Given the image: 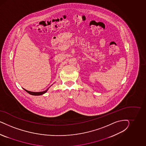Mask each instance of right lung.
Returning a JSON list of instances; mask_svg holds the SVG:
<instances>
[{
	"label": "right lung",
	"instance_id": "add662e5",
	"mask_svg": "<svg viewBox=\"0 0 146 146\" xmlns=\"http://www.w3.org/2000/svg\"><path fill=\"white\" fill-rule=\"evenodd\" d=\"M48 89H47L46 90H45V91H43V92H30V91H28V90H27L26 89H25L23 88V89L27 92V93H29V94H31V95H36V96H38V95H43V94H44L45 93H46L47 91H48Z\"/></svg>",
	"mask_w": 146,
	"mask_h": 146
}]
</instances>
